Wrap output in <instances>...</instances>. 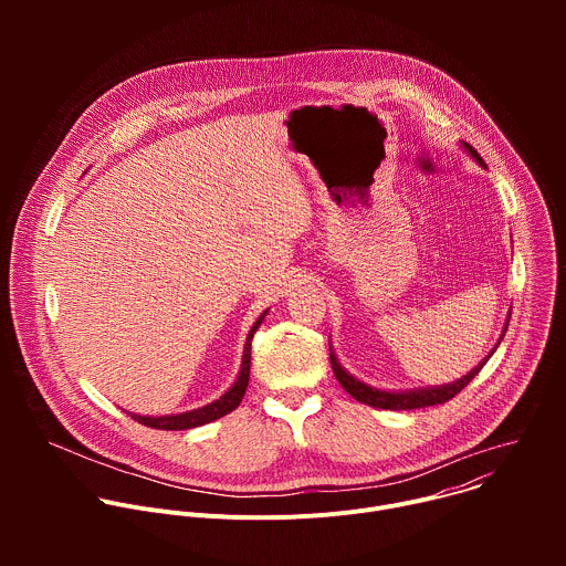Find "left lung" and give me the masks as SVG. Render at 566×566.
<instances>
[{"label": "left lung", "mask_w": 566, "mask_h": 566, "mask_svg": "<svg viewBox=\"0 0 566 566\" xmlns=\"http://www.w3.org/2000/svg\"><path fill=\"white\" fill-rule=\"evenodd\" d=\"M465 149L470 151V156L476 160V164L483 166L481 156L476 154V149L472 145L465 143ZM511 317V315H509ZM506 334V329H504ZM493 354V352H491ZM491 354L486 356V360H481L479 367H474L470 374H465L461 380H454L452 385H443V387H430V389H417V391H382V389H374L360 380H356L354 376H349L338 358L334 356V352L329 349V358H332V367H334V374L338 378V382L343 385V389L347 394H352L356 400L365 402V406H371V408H380V410H419V408H430V406H441V402H448L452 396H457L463 387H468V382L481 371V367L489 363Z\"/></svg>", "instance_id": "obj_1"}]
</instances>
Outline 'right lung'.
I'll use <instances>...</instances> for the list:
<instances>
[{"instance_id": "right-lung-1", "label": "right lung", "mask_w": 566, "mask_h": 566, "mask_svg": "<svg viewBox=\"0 0 566 566\" xmlns=\"http://www.w3.org/2000/svg\"><path fill=\"white\" fill-rule=\"evenodd\" d=\"M266 313H262L255 325L247 338V347H244V360H241V371L234 380V385L214 402H210V406L206 408H199V410H192V412H184V415H172V417H138V415H132L134 421L147 426V428H154V430H190V428H199V426H206L210 421H217L221 417H226L228 412L237 410L241 398H244L247 394V387H249V376H251V343H253V336L255 332L260 329L262 319H264Z\"/></svg>"}]
</instances>
